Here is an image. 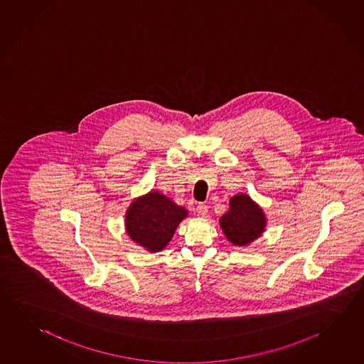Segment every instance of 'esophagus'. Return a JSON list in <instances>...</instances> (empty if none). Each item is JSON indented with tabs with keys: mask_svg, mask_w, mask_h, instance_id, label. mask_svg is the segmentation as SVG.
<instances>
[{
	"mask_svg": "<svg viewBox=\"0 0 364 364\" xmlns=\"http://www.w3.org/2000/svg\"><path fill=\"white\" fill-rule=\"evenodd\" d=\"M197 212L200 216H207V213H208V205L204 203H198Z\"/></svg>",
	"mask_w": 364,
	"mask_h": 364,
	"instance_id": "esophagus-1",
	"label": "esophagus"
}]
</instances>
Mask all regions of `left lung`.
<instances>
[{"instance_id": "left-lung-1", "label": "left lung", "mask_w": 364, "mask_h": 364, "mask_svg": "<svg viewBox=\"0 0 364 364\" xmlns=\"http://www.w3.org/2000/svg\"><path fill=\"white\" fill-rule=\"evenodd\" d=\"M223 234L235 245H247L261 236L266 218L261 208L247 196L230 199V210L220 218Z\"/></svg>"}]
</instances>
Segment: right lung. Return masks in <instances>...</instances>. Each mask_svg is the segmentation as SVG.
<instances>
[{"instance_id":"1","label":"right lung","mask_w":364,"mask_h":364,"mask_svg":"<svg viewBox=\"0 0 364 364\" xmlns=\"http://www.w3.org/2000/svg\"><path fill=\"white\" fill-rule=\"evenodd\" d=\"M188 212L157 191L135 199L127 212L128 235L149 252H160L171 240Z\"/></svg>"}]
</instances>
